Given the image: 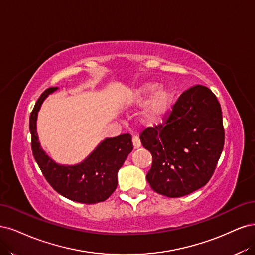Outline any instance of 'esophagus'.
<instances>
[{
    "label": "esophagus",
    "instance_id": "1",
    "mask_svg": "<svg viewBox=\"0 0 255 255\" xmlns=\"http://www.w3.org/2000/svg\"><path fill=\"white\" fill-rule=\"evenodd\" d=\"M132 144H133L134 149L139 148V147H141V141H139V138L137 136L132 137Z\"/></svg>",
    "mask_w": 255,
    "mask_h": 255
}]
</instances>
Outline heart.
I'll use <instances>...</instances> for the list:
<instances>
[{"label":"heart","mask_w":255,"mask_h":255,"mask_svg":"<svg viewBox=\"0 0 255 255\" xmlns=\"http://www.w3.org/2000/svg\"><path fill=\"white\" fill-rule=\"evenodd\" d=\"M158 88V85L154 83L144 84L142 86L134 89L131 93V102L134 104H143L147 101ZM174 98V93H172L169 88H161L155 92L147 105L145 110L142 114V121L144 124L148 126L157 125L165 118L167 114L170 105Z\"/></svg>","instance_id":"1"}]
</instances>
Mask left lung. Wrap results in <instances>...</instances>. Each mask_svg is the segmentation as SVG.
I'll return each mask as SVG.
<instances>
[{"instance_id": "8db88e82", "label": "left lung", "mask_w": 255, "mask_h": 255, "mask_svg": "<svg viewBox=\"0 0 255 255\" xmlns=\"http://www.w3.org/2000/svg\"><path fill=\"white\" fill-rule=\"evenodd\" d=\"M139 138L152 155L146 179L154 192L170 198L204 186L224 149L223 112L215 94L197 85L183 92L161 124Z\"/></svg>"}]
</instances>
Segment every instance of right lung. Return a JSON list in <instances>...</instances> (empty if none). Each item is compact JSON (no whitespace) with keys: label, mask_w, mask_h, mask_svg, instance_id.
Here are the masks:
<instances>
[{"label":"right lung","mask_w":255,"mask_h":255,"mask_svg":"<svg viewBox=\"0 0 255 255\" xmlns=\"http://www.w3.org/2000/svg\"><path fill=\"white\" fill-rule=\"evenodd\" d=\"M57 88H48L41 94L29 117L31 150L41 171L54 190L70 200L92 204L105 201L118 186V171L133 145L128 133L106 138L96 149L77 165L63 166L55 163L38 142L37 116L48 94Z\"/></svg>","instance_id":"1"}]
</instances>
